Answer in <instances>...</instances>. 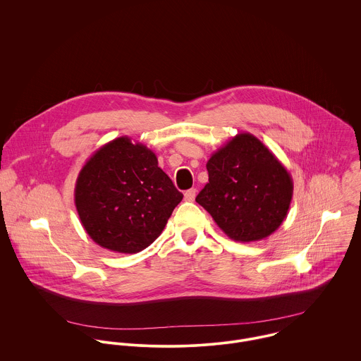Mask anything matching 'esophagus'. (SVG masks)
<instances>
[{"label":"esophagus","instance_id":"obj_1","mask_svg":"<svg viewBox=\"0 0 361 361\" xmlns=\"http://www.w3.org/2000/svg\"><path fill=\"white\" fill-rule=\"evenodd\" d=\"M196 193H197L196 189H189V190H186V192H185V200H186V202H193L195 197H196Z\"/></svg>","mask_w":361,"mask_h":361}]
</instances>
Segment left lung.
I'll return each mask as SVG.
<instances>
[{"label": "left lung", "instance_id": "left-lung-1", "mask_svg": "<svg viewBox=\"0 0 361 361\" xmlns=\"http://www.w3.org/2000/svg\"><path fill=\"white\" fill-rule=\"evenodd\" d=\"M208 183L196 202L236 242H257L288 215L293 180L281 161L250 133H238L207 162Z\"/></svg>", "mask_w": 361, "mask_h": 361}]
</instances>
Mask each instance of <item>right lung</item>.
<instances>
[{
	"label": "right lung",
	"instance_id": "obj_1",
	"mask_svg": "<svg viewBox=\"0 0 361 361\" xmlns=\"http://www.w3.org/2000/svg\"><path fill=\"white\" fill-rule=\"evenodd\" d=\"M182 199L157 155L128 136L92 155L75 186V206L87 235L104 249L125 255L149 247Z\"/></svg>",
	"mask_w": 361,
	"mask_h": 361
}]
</instances>
